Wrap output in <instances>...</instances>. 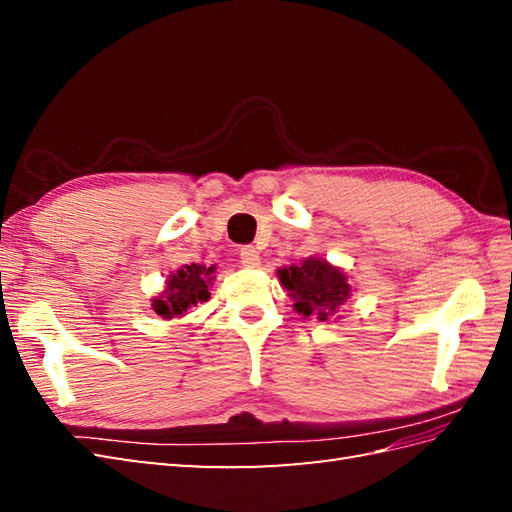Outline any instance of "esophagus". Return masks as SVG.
<instances>
[{
	"label": "esophagus",
	"mask_w": 512,
	"mask_h": 512,
	"mask_svg": "<svg viewBox=\"0 0 512 512\" xmlns=\"http://www.w3.org/2000/svg\"><path fill=\"white\" fill-rule=\"evenodd\" d=\"M239 262H242V266H246V268H257L259 264H262V257H259L257 248L244 246L242 250H239Z\"/></svg>",
	"instance_id": "1"
}]
</instances>
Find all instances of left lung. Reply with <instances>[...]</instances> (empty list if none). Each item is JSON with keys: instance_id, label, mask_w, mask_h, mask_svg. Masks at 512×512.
<instances>
[{"instance_id": "1", "label": "left lung", "mask_w": 512, "mask_h": 512, "mask_svg": "<svg viewBox=\"0 0 512 512\" xmlns=\"http://www.w3.org/2000/svg\"><path fill=\"white\" fill-rule=\"evenodd\" d=\"M277 277L288 295L295 299V308L303 317H317L328 321L336 317L343 303L350 299L352 286L341 268L325 262L321 257L303 259L299 266L279 268Z\"/></svg>"}]
</instances>
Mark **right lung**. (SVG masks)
I'll return each mask as SVG.
<instances>
[{
	"label": "right lung",
	"mask_w": 512,
	"mask_h": 512,
	"mask_svg": "<svg viewBox=\"0 0 512 512\" xmlns=\"http://www.w3.org/2000/svg\"><path fill=\"white\" fill-rule=\"evenodd\" d=\"M215 266L189 264L182 266L176 273H171L167 279V288L160 297L154 299L151 308L162 319H176L187 314L198 303L211 297V281H213Z\"/></svg>",
	"instance_id": "right-lung-1"
}]
</instances>
